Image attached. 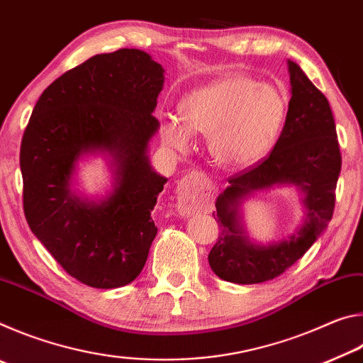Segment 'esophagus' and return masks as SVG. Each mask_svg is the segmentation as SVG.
Returning a JSON list of instances; mask_svg holds the SVG:
<instances>
[{"mask_svg":"<svg viewBox=\"0 0 363 363\" xmlns=\"http://www.w3.org/2000/svg\"><path fill=\"white\" fill-rule=\"evenodd\" d=\"M213 186L200 173H189L177 187V206L182 214H194L211 203Z\"/></svg>","mask_w":363,"mask_h":363,"instance_id":"1","label":"esophagus"}]
</instances>
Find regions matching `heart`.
Returning a JSON list of instances; mask_svg holds the SVG:
<instances>
[{
	"label": "heart",
	"mask_w": 363,
	"mask_h": 363,
	"mask_svg": "<svg viewBox=\"0 0 363 363\" xmlns=\"http://www.w3.org/2000/svg\"><path fill=\"white\" fill-rule=\"evenodd\" d=\"M286 107L275 86L248 77H225L182 96L179 116H164L160 134L174 149H186L190 131L205 134L219 164L247 168L261 162L274 147Z\"/></svg>",
	"instance_id": "b5f03b06"
}]
</instances>
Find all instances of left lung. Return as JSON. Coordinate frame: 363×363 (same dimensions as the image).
Wrapping results in <instances>:
<instances>
[{"instance_id": "left-lung-1", "label": "left lung", "mask_w": 363, "mask_h": 363, "mask_svg": "<svg viewBox=\"0 0 363 363\" xmlns=\"http://www.w3.org/2000/svg\"><path fill=\"white\" fill-rule=\"evenodd\" d=\"M291 99L274 150L257 167L232 176L216 200L220 233L208 255L213 272L232 284L272 280L293 266L327 229L341 173V152L330 104L301 67L288 59ZM294 185L303 195L305 216L290 236L256 244L247 237L242 203L256 191Z\"/></svg>"}]
</instances>
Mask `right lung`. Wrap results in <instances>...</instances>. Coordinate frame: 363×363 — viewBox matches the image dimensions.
I'll return each instance as SVG.
<instances>
[{
    "instance_id": "1",
    "label": "right lung",
    "mask_w": 363,
    "mask_h": 363,
    "mask_svg": "<svg viewBox=\"0 0 363 363\" xmlns=\"http://www.w3.org/2000/svg\"><path fill=\"white\" fill-rule=\"evenodd\" d=\"M164 69L140 49L97 54L43 91L21 145L23 211L60 266L93 288L138 277L157 227L150 213L168 179L152 168L149 144ZM108 160L106 196L74 189L77 164Z\"/></svg>"
}]
</instances>
